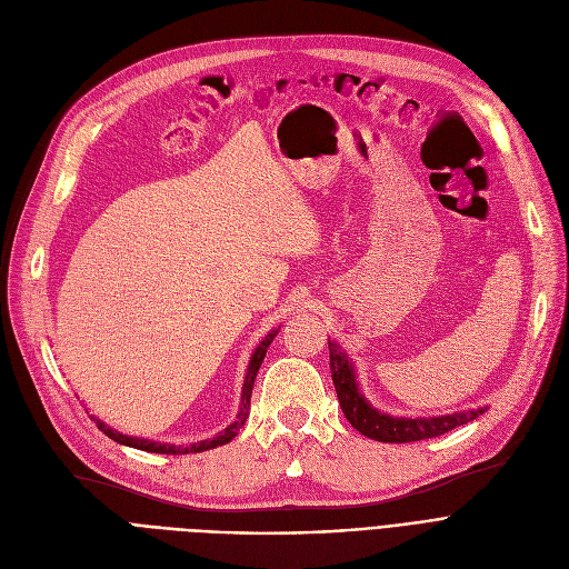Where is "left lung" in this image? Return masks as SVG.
<instances>
[{
	"mask_svg": "<svg viewBox=\"0 0 569 569\" xmlns=\"http://www.w3.org/2000/svg\"><path fill=\"white\" fill-rule=\"evenodd\" d=\"M330 369H332V380H335L337 397L346 420L367 438H373L380 442H415V440L436 438L461 425H468L470 420H475V417H480L485 412V408H477V410L442 415V417H420V420L392 417V415L378 412L365 401L360 390H357L352 367L348 365L343 352L337 350L335 343H330Z\"/></svg>",
	"mask_w": 569,
	"mask_h": 569,
	"instance_id": "1",
	"label": "left lung"
}]
</instances>
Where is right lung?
Instances as JSON below:
<instances>
[{
  "instance_id": "1",
  "label": "right lung",
  "mask_w": 569,
  "mask_h": 569,
  "mask_svg": "<svg viewBox=\"0 0 569 569\" xmlns=\"http://www.w3.org/2000/svg\"><path fill=\"white\" fill-rule=\"evenodd\" d=\"M277 332L279 330H274L272 335H267L264 337V341H260V346L256 348V352H253V357H251V362H249V371H247V378H244V390H242V408H239V415H237V420L226 429V431H221V436H217V438H212V440H202V442H193V445H189V447H174V445H161V442H152V440H140V438H131V436H122V433H117V431H112L110 427H106L103 422H99V420H94L97 422V427L108 436V438H112L114 442H122V445H129V447H136V450H142V452H157V455H189V452H204V450H212V447H217V445H226V442H230L234 436H237V431L244 427V422H247V417H249V406H251V390H253V380H256V373H258V369H260V365H262V360H264V352H267V346L272 343V339L277 337Z\"/></svg>"
}]
</instances>
